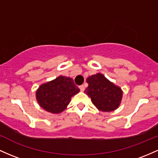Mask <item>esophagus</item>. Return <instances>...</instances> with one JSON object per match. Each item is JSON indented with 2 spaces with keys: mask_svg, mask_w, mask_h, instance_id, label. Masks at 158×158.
<instances>
[{
  "mask_svg": "<svg viewBox=\"0 0 158 158\" xmlns=\"http://www.w3.org/2000/svg\"><path fill=\"white\" fill-rule=\"evenodd\" d=\"M79 88H80L81 91H85V86L84 85H80V86H79Z\"/></svg>",
  "mask_w": 158,
  "mask_h": 158,
  "instance_id": "1",
  "label": "esophagus"
}]
</instances>
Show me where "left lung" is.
I'll return each instance as SVG.
<instances>
[{
  "label": "left lung",
  "mask_w": 158,
  "mask_h": 158,
  "mask_svg": "<svg viewBox=\"0 0 158 158\" xmlns=\"http://www.w3.org/2000/svg\"><path fill=\"white\" fill-rule=\"evenodd\" d=\"M88 88L84 91L91 99L93 104L103 112H112L120 106L123 92L121 88L97 73L87 78Z\"/></svg>",
  "instance_id": "obj_1"
}]
</instances>
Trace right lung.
<instances>
[{
	"label": "right lung",
	"mask_w": 158,
	"mask_h": 158,
	"mask_svg": "<svg viewBox=\"0 0 158 158\" xmlns=\"http://www.w3.org/2000/svg\"><path fill=\"white\" fill-rule=\"evenodd\" d=\"M79 91L73 79L60 76L54 80L41 85L37 90L36 98L43 110L58 114L66 110L71 98Z\"/></svg>",
	"instance_id": "right-lung-1"
}]
</instances>
